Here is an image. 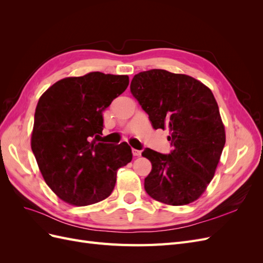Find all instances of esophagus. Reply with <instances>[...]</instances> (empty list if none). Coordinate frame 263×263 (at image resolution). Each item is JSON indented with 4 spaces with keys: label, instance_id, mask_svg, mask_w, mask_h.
<instances>
[{
    "label": "esophagus",
    "instance_id": "34e87169",
    "mask_svg": "<svg viewBox=\"0 0 263 263\" xmlns=\"http://www.w3.org/2000/svg\"><path fill=\"white\" fill-rule=\"evenodd\" d=\"M133 155L136 156V157H139V156L141 155V151L138 150V149H134V148H133Z\"/></svg>",
    "mask_w": 263,
    "mask_h": 263
}]
</instances>
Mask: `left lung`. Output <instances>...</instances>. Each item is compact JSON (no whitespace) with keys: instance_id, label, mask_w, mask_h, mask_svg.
Returning <instances> with one entry per match:
<instances>
[{"instance_id":"obj_1","label":"left lung","mask_w":263,"mask_h":263,"mask_svg":"<svg viewBox=\"0 0 263 263\" xmlns=\"http://www.w3.org/2000/svg\"><path fill=\"white\" fill-rule=\"evenodd\" d=\"M130 92L155 129L171 130L170 154L142 151L153 165L146 192L168 205L192 203L212 181L226 141L212 91L192 77L151 69L134 76Z\"/></svg>"}]
</instances>
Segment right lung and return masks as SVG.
I'll return each instance as SVG.
<instances>
[{
	"label": "right lung",
	"mask_w": 263,
	"mask_h": 263,
	"mask_svg": "<svg viewBox=\"0 0 263 263\" xmlns=\"http://www.w3.org/2000/svg\"><path fill=\"white\" fill-rule=\"evenodd\" d=\"M127 76L94 71L55 82L38 101L31 150L45 182L69 204L98 203L113 192L132 148L98 142L103 110L128 86Z\"/></svg>",
	"instance_id": "1"
}]
</instances>
